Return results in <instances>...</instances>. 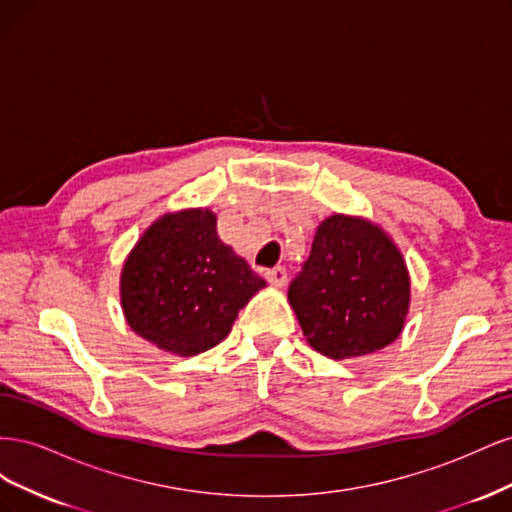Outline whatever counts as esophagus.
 <instances>
[{"instance_id":"obj_1","label":"esophagus","mask_w":512,"mask_h":512,"mask_svg":"<svg viewBox=\"0 0 512 512\" xmlns=\"http://www.w3.org/2000/svg\"><path fill=\"white\" fill-rule=\"evenodd\" d=\"M265 277H267V282L275 288H282L288 282V273L284 267H273V269L265 271Z\"/></svg>"}]
</instances>
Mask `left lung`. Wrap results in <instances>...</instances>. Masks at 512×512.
Returning <instances> with one entry per match:
<instances>
[{
    "instance_id": "left-lung-1",
    "label": "left lung",
    "mask_w": 512,
    "mask_h": 512,
    "mask_svg": "<svg viewBox=\"0 0 512 512\" xmlns=\"http://www.w3.org/2000/svg\"><path fill=\"white\" fill-rule=\"evenodd\" d=\"M404 254L380 224L333 213L288 288L307 344L329 359L374 354L401 335L410 312Z\"/></svg>"
}]
</instances>
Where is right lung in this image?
<instances>
[{
  "label": "right lung",
  "instance_id": "1",
  "mask_svg": "<svg viewBox=\"0 0 512 512\" xmlns=\"http://www.w3.org/2000/svg\"><path fill=\"white\" fill-rule=\"evenodd\" d=\"M267 286L218 237L205 207L168 211L123 260L121 309L130 329L162 352L194 356L218 346L258 290Z\"/></svg>",
  "mask_w": 512,
  "mask_h": 512
}]
</instances>
